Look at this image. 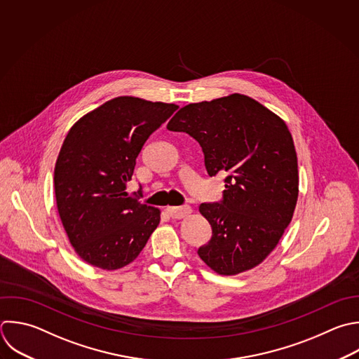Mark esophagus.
<instances>
[{
    "label": "esophagus",
    "instance_id": "1",
    "mask_svg": "<svg viewBox=\"0 0 359 359\" xmlns=\"http://www.w3.org/2000/svg\"><path fill=\"white\" fill-rule=\"evenodd\" d=\"M192 212V209L189 206H181V208H167V213L172 217V219H184L187 216H189V213Z\"/></svg>",
    "mask_w": 359,
    "mask_h": 359
}]
</instances>
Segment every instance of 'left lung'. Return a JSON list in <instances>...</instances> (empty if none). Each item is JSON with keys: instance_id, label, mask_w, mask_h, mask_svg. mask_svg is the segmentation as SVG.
Returning a JSON list of instances; mask_svg holds the SVG:
<instances>
[{"instance_id": "obj_1", "label": "left lung", "mask_w": 359, "mask_h": 359, "mask_svg": "<svg viewBox=\"0 0 359 359\" xmlns=\"http://www.w3.org/2000/svg\"><path fill=\"white\" fill-rule=\"evenodd\" d=\"M167 129L201 144L210 177L227 175L223 201L199 206L212 238L198 255L219 275L255 268L278 245L299 196L297 156L286 123L255 100L231 94L181 108Z\"/></svg>"}]
</instances>
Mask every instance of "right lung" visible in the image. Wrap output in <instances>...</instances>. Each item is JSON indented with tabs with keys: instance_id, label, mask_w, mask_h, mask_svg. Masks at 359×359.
<instances>
[{
	"instance_id": "add662e5",
	"label": "right lung",
	"mask_w": 359,
	"mask_h": 359,
	"mask_svg": "<svg viewBox=\"0 0 359 359\" xmlns=\"http://www.w3.org/2000/svg\"><path fill=\"white\" fill-rule=\"evenodd\" d=\"M175 104L118 97L69 130L55 167V194L70 244L87 264L115 271L133 262L161 210L129 198L136 158Z\"/></svg>"
}]
</instances>
